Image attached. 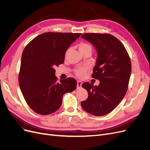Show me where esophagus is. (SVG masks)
Returning a JSON list of instances; mask_svg holds the SVG:
<instances>
[{"instance_id": "34e87169", "label": "esophagus", "mask_w": 150, "mask_h": 150, "mask_svg": "<svg viewBox=\"0 0 150 150\" xmlns=\"http://www.w3.org/2000/svg\"><path fill=\"white\" fill-rule=\"evenodd\" d=\"M81 86H82V82L80 81H77V88L79 89L81 87Z\"/></svg>"}]
</instances>
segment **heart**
Masks as SVG:
<instances>
[{"instance_id":"1","label":"heart","mask_w":150,"mask_h":150,"mask_svg":"<svg viewBox=\"0 0 150 150\" xmlns=\"http://www.w3.org/2000/svg\"><path fill=\"white\" fill-rule=\"evenodd\" d=\"M78 47H79V51L81 54H83L84 52L88 51L91 52L92 51V47L89 44L85 42H81L80 44H79ZM86 72V69L83 67H78L74 69V72L76 75L78 77H79V78L83 77L85 74Z\"/></svg>"}]
</instances>
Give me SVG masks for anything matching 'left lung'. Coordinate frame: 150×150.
<instances>
[{
	"mask_svg": "<svg viewBox=\"0 0 150 150\" xmlns=\"http://www.w3.org/2000/svg\"><path fill=\"white\" fill-rule=\"evenodd\" d=\"M81 38L91 43L97 51V61L92 78L100 81L99 86L88 82L82 87L88 93L81 106L96 116L112 111L125 97L128 88L131 63L124 45L110 34L86 33Z\"/></svg>",
	"mask_w": 150,
	"mask_h": 150,
	"instance_id": "obj_1",
	"label": "left lung"
}]
</instances>
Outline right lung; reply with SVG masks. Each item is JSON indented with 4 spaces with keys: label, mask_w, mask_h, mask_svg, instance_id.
Returning <instances> with one entry per match:
<instances>
[{
    "label": "right lung",
    "mask_w": 150,
    "mask_h": 150,
    "mask_svg": "<svg viewBox=\"0 0 150 150\" xmlns=\"http://www.w3.org/2000/svg\"><path fill=\"white\" fill-rule=\"evenodd\" d=\"M81 33H46L33 39L22 54L19 83L29 106L39 115L56 111L62 96L76 89V79L68 78L57 82L54 67L64 61L67 49Z\"/></svg>",
    "instance_id": "right-lung-1"
}]
</instances>
